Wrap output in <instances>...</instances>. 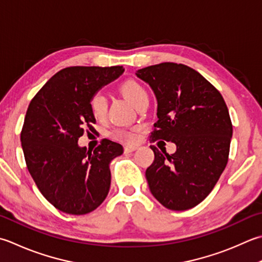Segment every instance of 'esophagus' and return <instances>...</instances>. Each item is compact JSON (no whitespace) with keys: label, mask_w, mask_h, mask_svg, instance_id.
Listing matches in <instances>:
<instances>
[{"label":"esophagus","mask_w":262,"mask_h":262,"mask_svg":"<svg viewBox=\"0 0 262 262\" xmlns=\"http://www.w3.org/2000/svg\"><path fill=\"white\" fill-rule=\"evenodd\" d=\"M137 145H125V147H124V150H125V152H133V151H135V150H137Z\"/></svg>","instance_id":"1"}]
</instances>
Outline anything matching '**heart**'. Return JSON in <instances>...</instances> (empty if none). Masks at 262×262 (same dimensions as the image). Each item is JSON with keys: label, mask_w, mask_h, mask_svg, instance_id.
I'll use <instances>...</instances> for the list:
<instances>
[{"label": "heart", "mask_w": 262, "mask_h": 262, "mask_svg": "<svg viewBox=\"0 0 262 262\" xmlns=\"http://www.w3.org/2000/svg\"><path fill=\"white\" fill-rule=\"evenodd\" d=\"M120 93L124 95L127 100H129L135 106L144 99H148L147 92L145 87L143 86L140 81L135 79H126L119 85ZM89 106L92 116L95 119L100 120L103 119L106 115L107 110V100L103 93L101 92H95V93L90 96ZM114 136L118 140H122L125 142H134L136 138L135 130H126L120 129L117 130Z\"/></svg>", "instance_id": "b5f03b06"}]
</instances>
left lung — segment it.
Here are the masks:
<instances>
[{"label":"left lung","instance_id":"obj_1","mask_svg":"<svg viewBox=\"0 0 262 262\" xmlns=\"http://www.w3.org/2000/svg\"><path fill=\"white\" fill-rule=\"evenodd\" d=\"M158 101L152 142L176 144V152H155L145 177L152 195L167 209L198 206L216 185L229 155L233 126L227 105L212 84L189 67L163 62L136 71Z\"/></svg>","mask_w":262,"mask_h":262}]
</instances>
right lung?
I'll return each mask as SVG.
<instances>
[{"instance_id":"right-lung-1","label":"right lung","mask_w":262,"mask_h":262,"mask_svg":"<svg viewBox=\"0 0 262 262\" xmlns=\"http://www.w3.org/2000/svg\"><path fill=\"white\" fill-rule=\"evenodd\" d=\"M122 73L121 66L68 67L30 101L20 135L26 165L43 196L60 211L86 214L109 193L110 162L124 148L103 140L87 151L78 138L86 128L94 129L90 96Z\"/></svg>"}]
</instances>
